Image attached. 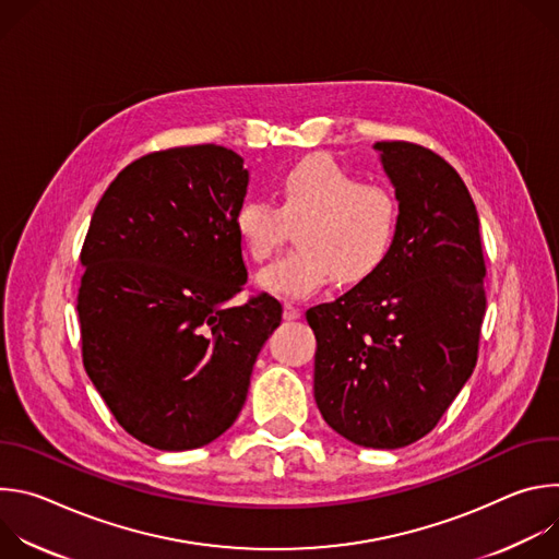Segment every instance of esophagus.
<instances>
[{"instance_id":"obj_1","label":"esophagus","mask_w":559,"mask_h":559,"mask_svg":"<svg viewBox=\"0 0 559 559\" xmlns=\"http://www.w3.org/2000/svg\"><path fill=\"white\" fill-rule=\"evenodd\" d=\"M298 316H300V309L296 305H292V302L283 305V318H285V321H296Z\"/></svg>"}]
</instances>
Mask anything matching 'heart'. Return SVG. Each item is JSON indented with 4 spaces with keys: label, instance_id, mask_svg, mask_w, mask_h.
<instances>
[{
    "label": "heart",
    "instance_id": "obj_1",
    "mask_svg": "<svg viewBox=\"0 0 559 559\" xmlns=\"http://www.w3.org/2000/svg\"><path fill=\"white\" fill-rule=\"evenodd\" d=\"M281 207L248 199L234 227L254 261H267L283 243L285 221L298 223V250L259 272L257 283L276 296L305 298L332 278L358 285L389 259L401 203L380 183H360L328 154H313L281 179Z\"/></svg>",
    "mask_w": 559,
    "mask_h": 559
}]
</instances>
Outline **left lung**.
<instances>
[{
  "instance_id": "obj_1",
  "label": "left lung",
  "mask_w": 559,
  "mask_h": 559,
  "mask_svg": "<svg viewBox=\"0 0 559 559\" xmlns=\"http://www.w3.org/2000/svg\"><path fill=\"white\" fill-rule=\"evenodd\" d=\"M373 150L401 225L373 276L307 309L313 397L349 442L401 449L438 425L473 373L487 267L473 199L444 158L407 141Z\"/></svg>"
}]
</instances>
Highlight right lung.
Masks as SVG:
<instances>
[{
    "label": "right lung",
    "instance_id": "obj_1",
    "mask_svg": "<svg viewBox=\"0 0 559 559\" xmlns=\"http://www.w3.org/2000/svg\"><path fill=\"white\" fill-rule=\"evenodd\" d=\"M250 173L205 143L152 152L108 186L82 248L84 367L117 423L162 451L199 449L241 414L257 356L281 325L248 283L234 216Z\"/></svg>",
    "mask_w": 559,
    "mask_h": 559
}]
</instances>
